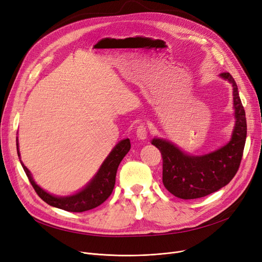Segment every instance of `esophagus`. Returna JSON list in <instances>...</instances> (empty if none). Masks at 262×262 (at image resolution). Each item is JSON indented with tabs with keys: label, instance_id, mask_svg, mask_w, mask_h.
I'll list each match as a JSON object with an SVG mask.
<instances>
[{
	"label": "esophagus",
	"instance_id": "obj_1",
	"mask_svg": "<svg viewBox=\"0 0 262 262\" xmlns=\"http://www.w3.org/2000/svg\"><path fill=\"white\" fill-rule=\"evenodd\" d=\"M136 135H137V138H139L140 140L146 139V137H147V128H146V126L144 125V124H140V125L137 127Z\"/></svg>",
	"mask_w": 262,
	"mask_h": 262
}]
</instances>
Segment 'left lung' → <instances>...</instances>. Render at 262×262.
<instances>
[{
  "label": "left lung",
  "mask_w": 262,
  "mask_h": 262,
  "mask_svg": "<svg viewBox=\"0 0 262 262\" xmlns=\"http://www.w3.org/2000/svg\"><path fill=\"white\" fill-rule=\"evenodd\" d=\"M232 86L235 127L230 141L213 152L189 155L168 140L154 138L162 156V183L176 198L193 200L208 195L226 186L236 175L246 139V119L235 79L228 72L220 74Z\"/></svg>",
  "instance_id": "1"
}]
</instances>
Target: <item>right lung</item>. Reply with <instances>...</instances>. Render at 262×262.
<instances>
[{
    "mask_svg": "<svg viewBox=\"0 0 262 262\" xmlns=\"http://www.w3.org/2000/svg\"><path fill=\"white\" fill-rule=\"evenodd\" d=\"M130 149V141L129 139L121 140L114 148L112 152L109 153L107 158L102 163L101 168L99 169L98 173L92 178L91 182L77 193L69 196H55L42 188H40L35 181L33 180V176L27 169L20 158L19 152V143L17 138V152L22 164V168L29 177V181L32 184L33 188L35 189L36 193L39 195L41 200H43L47 204L56 207L59 209H63L70 212H82L90 209L98 207L101 204H103L112 194L116 184V175L117 170L120 162L124 158L128 150Z\"/></svg>",
    "mask_w": 262,
    "mask_h": 262,
    "instance_id": "add662e5",
    "label": "right lung"
}]
</instances>
